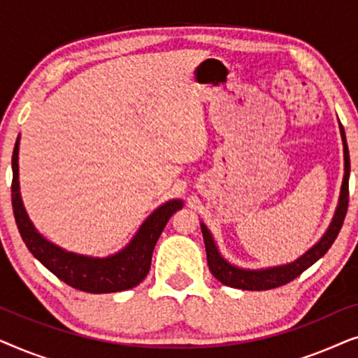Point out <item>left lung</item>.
Masks as SVG:
<instances>
[{"instance_id":"8db88e82","label":"left lung","mask_w":358,"mask_h":358,"mask_svg":"<svg viewBox=\"0 0 358 358\" xmlns=\"http://www.w3.org/2000/svg\"><path fill=\"white\" fill-rule=\"evenodd\" d=\"M341 125V135L342 143H344V161H345V174L344 182H342L341 199L339 205H337L334 220H332L329 229H327L321 241L313 246L310 251L298 259V261L287 264V266L266 268V271H243L228 264L224 259L220 256L217 246L212 234L207 229V227L202 223V234L205 241V251H207V262L212 275L223 283V285L241 288V290H271V288H277L282 285H287L292 280H295L298 275H301L308 267H311L317 259H321L324 254L329 251L332 243L336 241L337 234H339L342 224H344V218L347 215V207H349V176H350V156L349 148H347L345 131L344 127Z\"/></svg>"}]
</instances>
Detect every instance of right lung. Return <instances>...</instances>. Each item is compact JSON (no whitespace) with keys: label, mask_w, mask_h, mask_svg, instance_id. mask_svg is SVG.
Listing matches in <instances>:
<instances>
[{"label":"right lung","mask_w":358,"mask_h":358,"mask_svg":"<svg viewBox=\"0 0 358 358\" xmlns=\"http://www.w3.org/2000/svg\"><path fill=\"white\" fill-rule=\"evenodd\" d=\"M17 153H19V136L13 151V182H11V200L13 212L16 218L19 233L22 241L26 243L32 256L38 259L53 275L76 290L87 293H114L134 288L146 277L151 267V256L156 241L163 233L168 220L174 212L182 208L180 200L161 205L150 218L141 224L138 233L131 239V243L124 251L115 256L106 259H94L78 254L66 252L57 248L47 239H43L32 223L29 222L26 210L22 207L21 195H19L17 182Z\"/></svg>","instance_id":"right-lung-1"}]
</instances>
